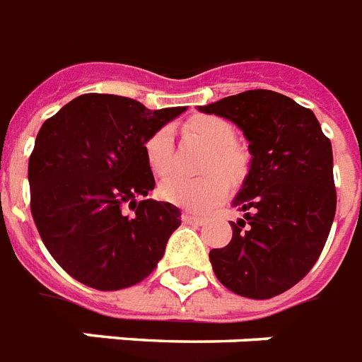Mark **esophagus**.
Instances as JSON below:
<instances>
[{
	"instance_id": "obj_1",
	"label": "esophagus",
	"mask_w": 362,
	"mask_h": 362,
	"mask_svg": "<svg viewBox=\"0 0 362 362\" xmlns=\"http://www.w3.org/2000/svg\"><path fill=\"white\" fill-rule=\"evenodd\" d=\"M181 221H183L185 224H194V226H202V224H204L207 218H205V216H202V215H194V213H189V211H187V213H183V215H181Z\"/></svg>"
}]
</instances>
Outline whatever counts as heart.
Instances as JSON below:
<instances>
[{"label": "heart", "mask_w": 362, "mask_h": 362, "mask_svg": "<svg viewBox=\"0 0 362 362\" xmlns=\"http://www.w3.org/2000/svg\"><path fill=\"white\" fill-rule=\"evenodd\" d=\"M183 132L189 140L199 141L209 149L204 163L202 177L173 175L158 187V194L164 202L190 211H205L221 202L230 190L231 183H241L248 172V155L235 144V129L230 121L218 115H194L185 121ZM146 160L151 172L158 177H166L173 172L172 134L168 129L153 132L147 138Z\"/></svg>", "instance_id": "heart-1"}]
</instances>
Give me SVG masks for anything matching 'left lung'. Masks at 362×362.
<instances>
[{"mask_svg": "<svg viewBox=\"0 0 362 362\" xmlns=\"http://www.w3.org/2000/svg\"><path fill=\"white\" fill-rule=\"evenodd\" d=\"M248 140L250 170L233 207V235L209 252L216 279L237 296L271 299L314 267L337 211L332 147L314 112L286 95L252 89L207 106Z\"/></svg>", "mask_w": 362, "mask_h": 362, "instance_id": "8db88e82", "label": "left lung"}]
</instances>
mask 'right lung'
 Masks as SVG:
<instances>
[{
  "label": "right lung",
  "instance_id": "right-lung-1",
  "mask_svg": "<svg viewBox=\"0 0 362 362\" xmlns=\"http://www.w3.org/2000/svg\"><path fill=\"white\" fill-rule=\"evenodd\" d=\"M185 110L153 112L127 97L88 93L42 123L28 168L31 215L72 279L100 291L123 290L163 259L181 211L144 199L155 189L144 146Z\"/></svg>",
  "mask_w": 362,
  "mask_h": 362
}]
</instances>
